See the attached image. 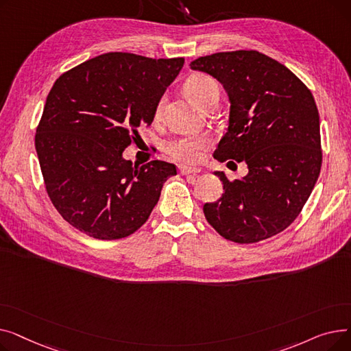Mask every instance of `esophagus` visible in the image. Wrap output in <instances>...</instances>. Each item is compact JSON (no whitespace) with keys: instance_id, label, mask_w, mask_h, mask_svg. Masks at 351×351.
Listing matches in <instances>:
<instances>
[{"instance_id":"34e87169","label":"esophagus","mask_w":351,"mask_h":351,"mask_svg":"<svg viewBox=\"0 0 351 351\" xmlns=\"http://www.w3.org/2000/svg\"><path fill=\"white\" fill-rule=\"evenodd\" d=\"M199 172H200V169H197V168H189V166H185V165L179 166V173L180 175H191V173L196 175Z\"/></svg>"}]
</instances>
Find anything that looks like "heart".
I'll list each match as a JSON object with an SVG mask.
<instances>
[{
    "label": "heart",
    "instance_id": "obj_1",
    "mask_svg": "<svg viewBox=\"0 0 351 351\" xmlns=\"http://www.w3.org/2000/svg\"><path fill=\"white\" fill-rule=\"evenodd\" d=\"M185 90L192 99L204 106L213 94L219 92V88L216 81L212 77L206 75V73H193L185 82ZM162 104L163 101H160L156 106V115H160ZM208 145L209 139L205 136L183 135L166 143L165 151L179 162L195 163L202 159V154H204Z\"/></svg>",
    "mask_w": 351,
    "mask_h": 351
}]
</instances>
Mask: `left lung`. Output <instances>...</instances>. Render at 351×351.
Instances as JSON below:
<instances>
[{"instance_id":"obj_1","label":"left lung","mask_w":351,"mask_h":351,"mask_svg":"<svg viewBox=\"0 0 351 351\" xmlns=\"http://www.w3.org/2000/svg\"><path fill=\"white\" fill-rule=\"evenodd\" d=\"M223 85L230 101L228 132L213 156L246 162L249 173L223 182L205 204L210 226L228 241L256 243L299 216L322 168L319 110L310 89L283 64L259 51L217 52L191 62Z\"/></svg>"}]
</instances>
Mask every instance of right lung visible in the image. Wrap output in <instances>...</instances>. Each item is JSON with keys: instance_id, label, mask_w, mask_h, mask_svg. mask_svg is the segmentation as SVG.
I'll return each instance as SVG.
<instances>
[{"instance_id": "1", "label": "right lung", "mask_w": 351, "mask_h": 351, "mask_svg": "<svg viewBox=\"0 0 351 351\" xmlns=\"http://www.w3.org/2000/svg\"><path fill=\"white\" fill-rule=\"evenodd\" d=\"M185 60L108 52L66 71L47 97L35 134L47 193L69 225L99 241L136 232L176 166L134 165L125 147L149 126Z\"/></svg>"}]
</instances>
